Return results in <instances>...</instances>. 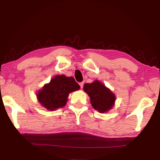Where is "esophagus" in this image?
Masks as SVG:
<instances>
[{
    "instance_id": "1",
    "label": "esophagus",
    "mask_w": 160,
    "mask_h": 160,
    "mask_svg": "<svg viewBox=\"0 0 160 160\" xmlns=\"http://www.w3.org/2000/svg\"><path fill=\"white\" fill-rule=\"evenodd\" d=\"M79 85H80V88H81V89H82V88H83V85H84V82H80V83H79Z\"/></svg>"
}]
</instances>
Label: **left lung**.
Masks as SVG:
<instances>
[{"instance_id":"left-lung-1","label":"left lung","mask_w":160,"mask_h":160,"mask_svg":"<svg viewBox=\"0 0 160 160\" xmlns=\"http://www.w3.org/2000/svg\"><path fill=\"white\" fill-rule=\"evenodd\" d=\"M84 90L90 97L92 106L99 112H107L114 104V94L98 80L90 84H85Z\"/></svg>"}]
</instances>
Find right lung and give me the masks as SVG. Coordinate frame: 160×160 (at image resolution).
<instances>
[{"instance_id": "right-lung-1", "label": "right lung", "mask_w": 160, "mask_h": 160, "mask_svg": "<svg viewBox=\"0 0 160 160\" xmlns=\"http://www.w3.org/2000/svg\"><path fill=\"white\" fill-rule=\"evenodd\" d=\"M80 88V85L72 77L56 75L38 92L37 98L46 109L53 111L63 107L69 93Z\"/></svg>"}]
</instances>
